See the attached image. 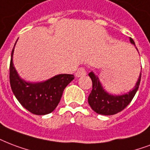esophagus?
<instances>
[{"instance_id": "1", "label": "esophagus", "mask_w": 150, "mask_h": 150, "mask_svg": "<svg viewBox=\"0 0 150 150\" xmlns=\"http://www.w3.org/2000/svg\"><path fill=\"white\" fill-rule=\"evenodd\" d=\"M86 75V71L84 67H79L75 73L76 77H81V76H84Z\"/></svg>"}]
</instances>
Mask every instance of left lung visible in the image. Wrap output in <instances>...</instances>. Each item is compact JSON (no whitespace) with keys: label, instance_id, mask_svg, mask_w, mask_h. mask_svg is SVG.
<instances>
[{"label":"left lung","instance_id":"8db88e82","mask_svg":"<svg viewBox=\"0 0 150 150\" xmlns=\"http://www.w3.org/2000/svg\"><path fill=\"white\" fill-rule=\"evenodd\" d=\"M130 42L135 46V43L131 38H130ZM141 75L142 73H140L133 90H130L128 93L120 95H112L105 90L98 77L93 71L89 73V76L93 83V89L88 97V103L91 108L95 112L105 116L114 115L123 110L132 100L139 89L141 81Z\"/></svg>","mask_w":150,"mask_h":150}]
</instances>
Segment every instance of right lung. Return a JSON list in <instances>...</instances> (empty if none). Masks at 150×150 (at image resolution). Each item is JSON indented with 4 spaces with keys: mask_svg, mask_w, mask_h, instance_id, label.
Masks as SVG:
<instances>
[{
    "mask_svg": "<svg viewBox=\"0 0 150 150\" xmlns=\"http://www.w3.org/2000/svg\"><path fill=\"white\" fill-rule=\"evenodd\" d=\"M15 45L11 51L9 75L14 95L23 107L33 114L42 116L52 112L60 102L65 87L75 79L74 75L60 74L40 83L25 81L17 73L13 64Z\"/></svg>",
    "mask_w": 150,
    "mask_h": 150,
    "instance_id": "add662e5",
    "label": "right lung"
}]
</instances>
